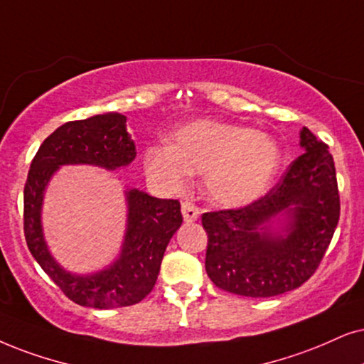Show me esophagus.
Wrapping results in <instances>:
<instances>
[{"mask_svg":"<svg viewBox=\"0 0 364 364\" xmlns=\"http://www.w3.org/2000/svg\"><path fill=\"white\" fill-rule=\"evenodd\" d=\"M181 213L185 222H196L200 218V208L195 203H191V201H183Z\"/></svg>","mask_w":364,"mask_h":364,"instance_id":"obj_1","label":"esophagus"}]
</instances>
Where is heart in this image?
<instances>
[{
    "instance_id": "1",
    "label": "heart",
    "mask_w": 364,
    "mask_h": 364,
    "mask_svg": "<svg viewBox=\"0 0 364 364\" xmlns=\"http://www.w3.org/2000/svg\"><path fill=\"white\" fill-rule=\"evenodd\" d=\"M282 151L274 137L237 124L196 121L181 127L174 142L146 149L151 176L179 188L190 173L206 174V191L216 203L240 206L254 201L277 173Z\"/></svg>"
}]
</instances>
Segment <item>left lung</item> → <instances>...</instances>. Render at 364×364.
<instances>
[{
    "mask_svg": "<svg viewBox=\"0 0 364 364\" xmlns=\"http://www.w3.org/2000/svg\"><path fill=\"white\" fill-rule=\"evenodd\" d=\"M304 153L277 185L247 206L208 211L205 269L216 287L247 297H272L301 287L316 272L339 222V191L328 144L307 127ZM283 216L282 234L269 222Z\"/></svg>",
    "mask_w": 364,
    "mask_h": 364,
    "instance_id": "8db88e82",
    "label": "left lung"
}]
</instances>
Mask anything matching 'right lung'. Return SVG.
I'll use <instances>...</instances> for the list:
<instances>
[{
    "mask_svg": "<svg viewBox=\"0 0 364 364\" xmlns=\"http://www.w3.org/2000/svg\"><path fill=\"white\" fill-rule=\"evenodd\" d=\"M117 112L70 121L52 132L30 164L23 191V230L26 245L45 274L79 306L114 309L141 302L153 291L161 260L183 215L178 200H161L139 190L126 191L127 228L119 259L92 275H73L50 255L41 232V203L50 178L63 164H94L116 169L136 158L134 141Z\"/></svg>",
    "mask_w": 364,
    "mask_h": 364,
    "instance_id": "right-lung-1",
    "label": "right lung"
}]
</instances>
